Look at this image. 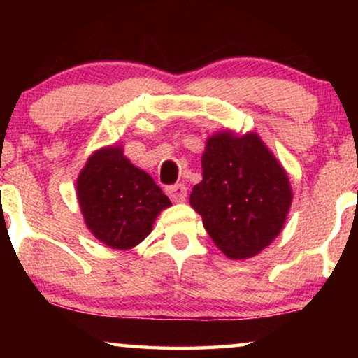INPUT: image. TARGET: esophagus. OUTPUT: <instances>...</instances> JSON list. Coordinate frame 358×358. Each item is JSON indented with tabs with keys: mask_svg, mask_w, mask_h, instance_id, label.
Wrapping results in <instances>:
<instances>
[{
	"mask_svg": "<svg viewBox=\"0 0 358 358\" xmlns=\"http://www.w3.org/2000/svg\"><path fill=\"white\" fill-rule=\"evenodd\" d=\"M168 195L173 202H184L187 197V187L184 184H176L168 187Z\"/></svg>",
	"mask_w": 358,
	"mask_h": 358,
	"instance_id": "1",
	"label": "esophagus"
}]
</instances>
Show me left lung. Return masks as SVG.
I'll return each mask as SVG.
<instances>
[{
  "instance_id": "8db88e82",
  "label": "left lung",
  "mask_w": 358,
  "mask_h": 358,
  "mask_svg": "<svg viewBox=\"0 0 358 358\" xmlns=\"http://www.w3.org/2000/svg\"><path fill=\"white\" fill-rule=\"evenodd\" d=\"M190 205L224 256L246 259L282 231L292 205L285 169L259 135L218 131L202 155V182Z\"/></svg>"
}]
</instances>
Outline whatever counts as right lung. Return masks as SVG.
Instances as JSON below:
<instances>
[{"label": "right lung", "mask_w": 358, "mask_h": 358, "mask_svg": "<svg viewBox=\"0 0 358 358\" xmlns=\"http://www.w3.org/2000/svg\"><path fill=\"white\" fill-rule=\"evenodd\" d=\"M76 195L87 229L119 251L143 241L161 210L171 205L153 178L114 145L90 156L78 176Z\"/></svg>", "instance_id": "obj_1"}]
</instances>
